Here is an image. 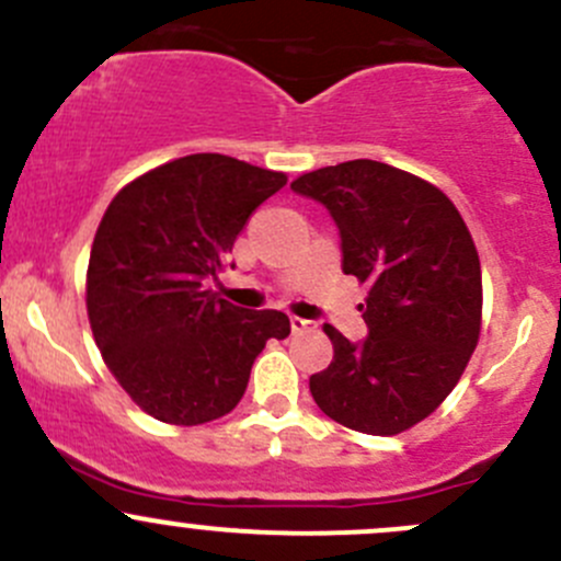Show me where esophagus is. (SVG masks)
Listing matches in <instances>:
<instances>
[{
  "label": "esophagus",
  "instance_id": "obj_1",
  "mask_svg": "<svg viewBox=\"0 0 561 561\" xmlns=\"http://www.w3.org/2000/svg\"><path fill=\"white\" fill-rule=\"evenodd\" d=\"M290 328H293V333H307V331H312V320H304V317H290Z\"/></svg>",
  "mask_w": 561,
  "mask_h": 561
}]
</instances>
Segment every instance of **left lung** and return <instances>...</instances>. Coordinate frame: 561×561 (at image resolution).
Returning <instances> with one entry per match:
<instances>
[{"label": "left lung", "mask_w": 561, "mask_h": 561, "mask_svg": "<svg viewBox=\"0 0 561 561\" xmlns=\"http://www.w3.org/2000/svg\"><path fill=\"white\" fill-rule=\"evenodd\" d=\"M293 192L322 203L342 239V271L369 285V336L333 342L309 377L317 407L364 434H399L456 388L478 344L480 260L454 203L417 175L375 160L304 173Z\"/></svg>", "instance_id": "8db88e82"}]
</instances>
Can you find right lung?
<instances>
[{
  "mask_svg": "<svg viewBox=\"0 0 561 561\" xmlns=\"http://www.w3.org/2000/svg\"><path fill=\"white\" fill-rule=\"evenodd\" d=\"M285 184V173L233 157L190 154L107 206L89 257V322L118 386L157 421L228 415L265 342L290 333L287 314L208 290L254 208Z\"/></svg>",
  "mask_w": 561,
  "mask_h": 561,
  "instance_id": "add662e5",
  "label": "right lung"
}]
</instances>
